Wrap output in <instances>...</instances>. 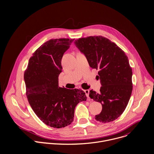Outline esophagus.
Segmentation results:
<instances>
[{
	"label": "esophagus",
	"mask_w": 154,
	"mask_h": 154,
	"mask_svg": "<svg viewBox=\"0 0 154 154\" xmlns=\"http://www.w3.org/2000/svg\"><path fill=\"white\" fill-rule=\"evenodd\" d=\"M84 92H85V93L87 97L88 98V97H89V90L85 89V90H84Z\"/></svg>",
	"instance_id": "esophagus-1"
}]
</instances>
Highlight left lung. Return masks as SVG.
<instances>
[{
    "label": "left lung",
    "mask_w": 154,
    "mask_h": 154,
    "mask_svg": "<svg viewBox=\"0 0 154 154\" xmlns=\"http://www.w3.org/2000/svg\"><path fill=\"white\" fill-rule=\"evenodd\" d=\"M75 44L86 56L90 67L99 70L100 92H89V97L103 107L95 119L102 123L115 120L126 108L132 94V70L128 57L114 43L102 36L79 38Z\"/></svg>",
    "instance_id": "1"
}]
</instances>
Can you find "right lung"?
I'll return each mask as SVG.
<instances>
[{"label":"right lung","mask_w":154,"mask_h":154,"mask_svg":"<svg viewBox=\"0 0 154 154\" xmlns=\"http://www.w3.org/2000/svg\"><path fill=\"white\" fill-rule=\"evenodd\" d=\"M73 40L59 38L46 42L32 54L24 73L29 104L44 123L54 128L70 125L75 107L87 100L81 89L59 87L62 59Z\"/></svg>","instance_id":"obj_1"}]
</instances>
